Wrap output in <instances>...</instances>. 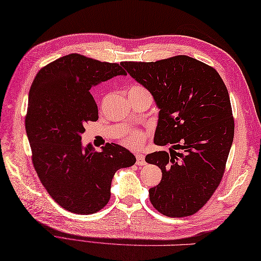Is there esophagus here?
Returning <instances> with one entry per match:
<instances>
[{
  "label": "esophagus",
  "instance_id": "obj_1",
  "mask_svg": "<svg viewBox=\"0 0 261 261\" xmlns=\"http://www.w3.org/2000/svg\"><path fill=\"white\" fill-rule=\"evenodd\" d=\"M136 164L139 165V166H143V165H145V159H144V155L143 154H141V153H139V154H136Z\"/></svg>",
  "mask_w": 261,
  "mask_h": 261
}]
</instances>
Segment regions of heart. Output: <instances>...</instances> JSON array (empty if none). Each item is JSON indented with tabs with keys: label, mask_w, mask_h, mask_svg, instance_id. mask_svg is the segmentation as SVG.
<instances>
[{
	"label": "heart",
	"mask_w": 261,
	"mask_h": 261,
	"mask_svg": "<svg viewBox=\"0 0 261 261\" xmlns=\"http://www.w3.org/2000/svg\"><path fill=\"white\" fill-rule=\"evenodd\" d=\"M137 88H142V87H140V86H133L130 90H137ZM143 141H144V135H143V133L140 132V130H132V132H129L128 134L126 135L125 139H124L125 143L128 145V146H130V147L140 146L142 143H143Z\"/></svg>",
	"instance_id": "heart-1"
}]
</instances>
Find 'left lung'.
Returning a JSON list of instances; mask_svg holds the SVG:
<instances>
[{
  "instance_id": "left-lung-1",
  "label": "left lung",
  "mask_w": 261,
  "mask_h": 261,
  "mask_svg": "<svg viewBox=\"0 0 261 261\" xmlns=\"http://www.w3.org/2000/svg\"><path fill=\"white\" fill-rule=\"evenodd\" d=\"M160 109L154 143L170 150L145 156L162 171L150 201L167 217H188L203 207L223 178L234 137L228 91L215 68L188 56L121 63Z\"/></svg>"
}]
</instances>
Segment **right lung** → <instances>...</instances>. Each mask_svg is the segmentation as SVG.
I'll list each match as a JSON object with an SVG mask.
<instances>
[{"label": "right lung", "instance_id": "obj_1", "mask_svg": "<svg viewBox=\"0 0 261 261\" xmlns=\"http://www.w3.org/2000/svg\"><path fill=\"white\" fill-rule=\"evenodd\" d=\"M121 66L71 53L43 67L31 86L24 125L34 168L47 193L70 213L105 208L116 171L136 161L118 144L107 143L97 152L81 142L87 122L99 119L90 90L127 75Z\"/></svg>", "mask_w": 261, "mask_h": 261}]
</instances>
